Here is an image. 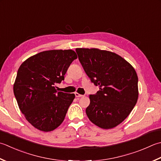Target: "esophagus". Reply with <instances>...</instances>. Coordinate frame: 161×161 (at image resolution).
Instances as JSON below:
<instances>
[{
	"label": "esophagus",
	"instance_id": "1",
	"mask_svg": "<svg viewBox=\"0 0 161 161\" xmlns=\"http://www.w3.org/2000/svg\"><path fill=\"white\" fill-rule=\"evenodd\" d=\"M75 96H76L77 97H83L84 96H82V95H81V94H80V93H75Z\"/></svg>",
	"mask_w": 161,
	"mask_h": 161
}]
</instances>
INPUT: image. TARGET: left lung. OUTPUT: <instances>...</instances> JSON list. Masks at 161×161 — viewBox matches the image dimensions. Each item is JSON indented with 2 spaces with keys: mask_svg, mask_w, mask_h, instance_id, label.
Returning a JSON list of instances; mask_svg holds the SVG:
<instances>
[{
  "mask_svg": "<svg viewBox=\"0 0 161 161\" xmlns=\"http://www.w3.org/2000/svg\"><path fill=\"white\" fill-rule=\"evenodd\" d=\"M76 52L91 82L100 90L90 95L86 109L89 120L103 129L120 124L130 114L138 98V77L129 63L115 53L77 48Z\"/></svg>",
  "mask_w": 161,
  "mask_h": 161,
  "instance_id": "1",
  "label": "left lung"
}]
</instances>
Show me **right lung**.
Returning a JSON list of instances; mask_svg holds the SVG:
<instances>
[{
  "label": "right lung",
  "instance_id": "obj_1",
  "mask_svg": "<svg viewBox=\"0 0 161 161\" xmlns=\"http://www.w3.org/2000/svg\"><path fill=\"white\" fill-rule=\"evenodd\" d=\"M77 58L71 49L50 50L31 56L19 68L14 96L26 120L38 130L52 131L64 121L75 96L58 92L54 86L64 80Z\"/></svg>",
  "mask_w": 161,
  "mask_h": 161
}]
</instances>
